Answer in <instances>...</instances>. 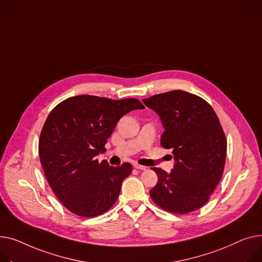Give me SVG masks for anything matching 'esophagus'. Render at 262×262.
<instances>
[{
	"mask_svg": "<svg viewBox=\"0 0 262 262\" xmlns=\"http://www.w3.org/2000/svg\"><path fill=\"white\" fill-rule=\"evenodd\" d=\"M133 166H134V168L138 169V170H146V169H147V167L142 166V165H138V164H136V163H135Z\"/></svg>",
	"mask_w": 262,
	"mask_h": 262,
	"instance_id": "1",
	"label": "esophagus"
}]
</instances>
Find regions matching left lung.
Segmentation results:
<instances>
[{
	"label": "left lung",
	"instance_id": "left-lung-1",
	"mask_svg": "<svg viewBox=\"0 0 262 262\" xmlns=\"http://www.w3.org/2000/svg\"><path fill=\"white\" fill-rule=\"evenodd\" d=\"M143 102L160 116L161 145L171 149L176 162L169 173L152 168L159 181L150 196L170 212L201 208L219 184L225 164L226 140L217 114L201 97L180 90Z\"/></svg>",
	"mask_w": 262,
	"mask_h": 262
}]
</instances>
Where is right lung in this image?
<instances>
[{"mask_svg":"<svg viewBox=\"0 0 262 262\" xmlns=\"http://www.w3.org/2000/svg\"><path fill=\"white\" fill-rule=\"evenodd\" d=\"M145 109L140 100H114L92 95L68 98L56 105L45 120L39 140L44 174L59 201L80 217L92 218L116 202L121 183L132 166L112 167L96 157L117 121L125 114Z\"/></svg>","mask_w":262,"mask_h":262,"instance_id":"right-lung-1","label":"right lung"}]
</instances>
